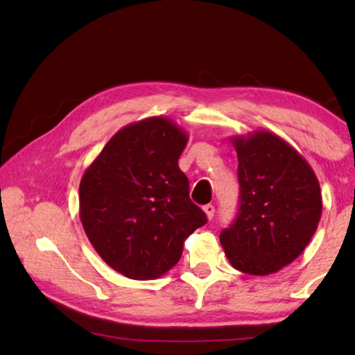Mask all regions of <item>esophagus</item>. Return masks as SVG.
I'll use <instances>...</instances> for the list:
<instances>
[{
  "mask_svg": "<svg viewBox=\"0 0 355 355\" xmlns=\"http://www.w3.org/2000/svg\"><path fill=\"white\" fill-rule=\"evenodd\" d=\"M203 213L207 214L208 219H213V216H214V207L211 205V203H208V205L203 207Z\"/></svg>",
  "mask_w": 355,
  "mask_h": 355,
  "instance_id": "34e87169",
  "label": "esophagus"
}]
</instances>
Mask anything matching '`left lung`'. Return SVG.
I'll list each match as a JSON object with an SVG mask.
<instances>
[{"label": "left lung", "mask_w": 355, "mask_h": 355, "mask_svg": "<svg viewBox=\"0 0 355 355\" xmlns=\"http://www.w3.org/2000/svg\"><path fill=\"white\" fill-rule=\"evenodd\" d=\"M239 209L220 245L235 269L250 275L280 271L302 254L322 213L320 182L307 159L280 136L257 130L233 136Z\"/></svg>", "instance_id": "8db88e82"}]
</instances>
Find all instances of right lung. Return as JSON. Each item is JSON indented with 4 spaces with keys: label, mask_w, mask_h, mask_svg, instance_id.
<instances>
[{
    "label": "right lung",
    "mask_w": 355,
    "mask_h": 355,
    "mask_svg": "<svg viewBox=\"0 0 355 355\" xmlns=\"http://www.w3.org/2000/svg\"><path fill=\"white\" fill-rule=\"evenodd\" d=\"M186 144L188 133L173 120L148 117L119 130L84 172L83 228L101 260L125 277H161L207 222L178 167Z\"/></svg>",
    "instance_id": "add662e5"
}]
</instances>
